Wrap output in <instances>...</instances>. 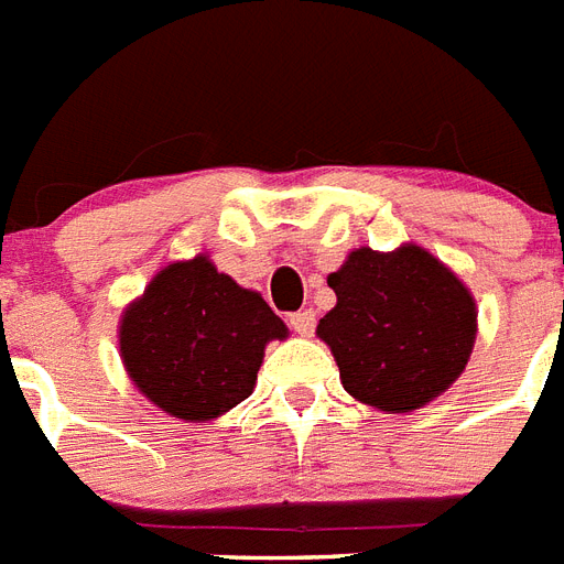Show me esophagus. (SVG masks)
Returning <instances> with one entry per match:
<instances>
[{
	"label": "esophagus",
	"instance_id": "obj_1",
	"mask_svg": "<svg viewBox=\"0 0 564 564\" xmlns=\"http://www.w3.org/2000/svg\"><path fill=\"white\" fill-rule=\"evenodd\" d=\"M290 327L295 330V334L310 336L313 330H316V313H313V310H299V313H292Z\"/></svg>",
	"mask_w": 564,
	"mask_h": 564
}]
</instances>
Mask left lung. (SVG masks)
<instances>
[{"label":"left lung","mask_w":564,"mask_h":564,"mask_svg":"<svg viewBox=\"0 0 564 564\" xmlns=\"http://www.w3.org/2000/svg\"><path fill=\"white\" fill-rule=\"evenodd\" d=\"M336 307L316 334L330 345L345 392L380 412H412L463 375L477 339V304L421 246L357 248L327 278Z\"/></svg>","instance_id":"left-lung-1"}]
</instances>
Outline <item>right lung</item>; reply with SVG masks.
<instances>
[{"mask_svg":"<svg viewBox=\"0 0 564 564\" xmlns=\"http://www.w3.org/2000/svg\"><path fill=\"white\" fill-rule=\"evenodd\" d=\"M286 325L260 292L210 257L170 263L119 322V354L140 392L172 419L210 421L254 392L265 345Z\"/></svg>","mask_w":564,"mask_h":564,"instance_id":"obj_1","label":"right lung"}]
</instances>
